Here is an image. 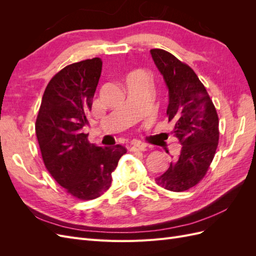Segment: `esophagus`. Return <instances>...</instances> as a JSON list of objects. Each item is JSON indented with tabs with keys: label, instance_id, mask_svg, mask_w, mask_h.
<instances>
[{
	"label": "esophagus",
	"instance_id": "1",
	"mask_svg": "<svg viewBox=\"0 0 256 256\" xmlns=\"http://www.w3.org/2000/svg\"><path fill=\"white\" fill-rule=\"evenodd\" d=\"M146 150V145L141 143H132L130 146L131 152H143Z\"/></svg>",
	"mask_w": 256,
	"mask_h": 256
}]
</instances>
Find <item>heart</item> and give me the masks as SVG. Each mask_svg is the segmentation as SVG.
<instances>
[{
  "label": "heart",
  "mask_w": 256,
  "mask_h": 256,
  "mask_svg": "<svg viewBox=\"0 0 256 256\" xmlns=\"http://www.w3.org/2000/svg\"><path fill=\"white\" fill-rule=\"evenodd\" d=\"M136 74H138V76H143L144 79H146L147 80V76L143 72H136Z\"/></svg>",
  "instance_id": "obj_1"
}]
</instances>
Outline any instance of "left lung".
<instances>
[{"mask_svg":"<svg viewBox=\"0 0 256 256\" xmlns=\"http://www.w3.org/2000/svg\"><path fill=\"white\" fill-rule=\"evenodd\" d=\"M150 54L168 90V122H174V136L182 145L154 180L166 190L182 192L202 180L212 164L219 141L218 114L192 68L162 49H152Z\"/></svg>","mask_w":256,"mask_h":256,"instance_id":"1","label":"left lung"}]
</instances>
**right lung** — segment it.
Instances as JSON below:
<instances>
[{"label": "right lung", "instance_id": "1", "mask_svg": "<svg viewBox=\"0 0 256 256\" xmlns=\"http://www.w3.org/2000/svg\"><path fill=\"white\" fill-rule=\"evenodd\" d=\"M99 58L68 65L48 83L35 124L44 164L51 176L79 200H94L110 188L112 172L127 150L88 141L83 127L102 74Z\"/></svg>", "mask_w": 256, "mask_h": 256}]
</instances>
